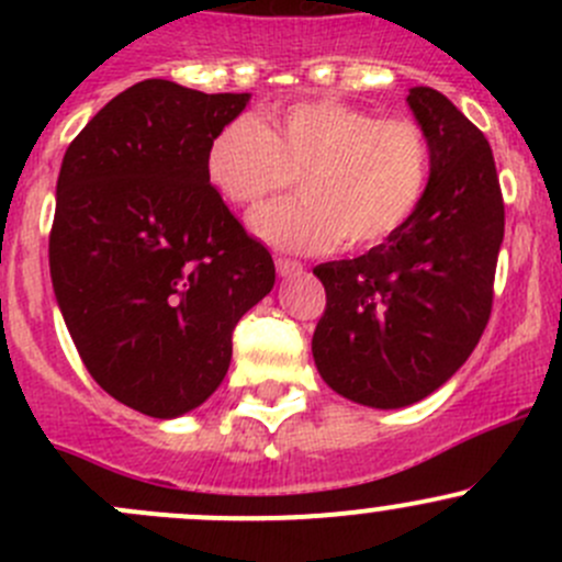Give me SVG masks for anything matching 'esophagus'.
I'll list each match as a JSON object with an SVG mask.
<instances>
[{"mask_svg":"<svg viewBox=\"0 0 562 562\" xmlns=\"http://www.w3.org/2000/svg\"><path fill=\"white\" fill-rule=\"evenodd\" d=\"M274 266H277V274L280 277H296L304 271V266L299 263V260H291V258H277Z\"/></svg>","mask_w":562,"mask_h":562,"instance_id":"1","label":"esophagus"}]
</instances>
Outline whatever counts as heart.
<instances>
[{"instance_id":"b5f03b06","label":"heart","mask_w":562,"mask_h":562,"mask_svg":"<svg viewBox=\"0 0 562 562\" xmlns=\"http://www.w3.org/2000/svg\"><path fill=\"white\" fill-rule=\"evenodd\" d=\"M206 179L228 203L255 209L288 190L302 198L249 217L258 239L288 252L381 247L411 225L432 184V140L411 119H381L339 100L236 116L212 135Z\"/></svg>"}]
</instances>
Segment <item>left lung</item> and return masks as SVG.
Wrapping results in <instances>:
<instances>
[{"label":"left lung","instance_id":"left-lung-1","mask_svg":"<svg viewBox=\"0 0 562 562\" xmlns=\"http://www.w3.org/2000/svg\"><path fill=\"white\" fill-rule=\"evenodd\" d=\"M407 105L435 155L422 209L381 247L313 269L326 288L317 372L337 394L381 411L429 396L473 353L506 225L484 133L429 87H413Z\"/></svg>","mask_w":562,"mask_h":562}]
</instances>
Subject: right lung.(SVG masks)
<instances>
[{
	"label": "right lung",
	"instance_id": "add662e5",
	"mask_svg": "<svg viewBox=\"0 0 562 562\" xmlns=\"http://www.w3.org/2000/svg\"><path fill=\"white\" fill-rule=\"evenodd\" d=\"M247 103L149 78L100 108L61 160L56 302L89 375L151 418L217 391L236 323L274 288L269 249L203 168L212 135Z\"/></svg>",
	"mask_w": 562,
	"mask_h": 562
}]
</instances>
